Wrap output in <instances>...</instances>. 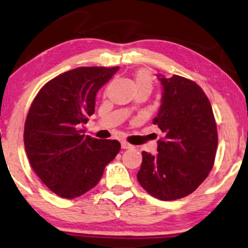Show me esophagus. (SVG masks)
Wrapping results in <instances>:
<instances>
[{"instance_id": "34e87169", "label": "esophagus", "mask_w": 248, "mask_h": 248, "mask_svg": "<svg viewBox=\"0 0 248 248\" xmlns=\"http://www.w3.org/2000/svg\"><path fill=\"white\" fill-rule=\"evenodd\" d=\"M121 146H122V148H123V149H131V148H133V146L131 144H128L127 141H122Z\"/></svg>"}]
</instances>
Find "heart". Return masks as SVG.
Here are the masks:
<instances>
[{"label":"heart","mask_w":248,"mask_h":248,"mask_svg":"<svg viewBox=\"0 0 248 248\" xmlns=\"http://www.w3.org/2000/svg\"><path fill=\"white\" fill-rule=\"evenodd\" d=\"M134 83H135L136 90L140 89H147L148 91H152L153 89V77L148 70L140 69L134 76Z\"/></svg>","instance_id":"1"}]
</instances>
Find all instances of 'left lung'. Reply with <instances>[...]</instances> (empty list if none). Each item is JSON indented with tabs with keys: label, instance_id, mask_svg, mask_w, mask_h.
I'll return each instance as SVG.
<instances>
[{
	"label": "left lung",
	"instance_id": "8db88e82",
	"mask_svg": "<svg viewBox=\"0 0 248 248\" xmlns=\"http://www.w3.org/2000/svg\"><path fill=\"white\" fill-rule=\"evenodd\" d=\"M162 86L161 105L153 123L164 133L157 155L143 152L137 180L151 196L171 201L192 193L212 169L217 129L212 107L192 80L157 75Z\"/></svg>",
	"mask_w": 248,
	"mask_h": 248
}]
</instances>
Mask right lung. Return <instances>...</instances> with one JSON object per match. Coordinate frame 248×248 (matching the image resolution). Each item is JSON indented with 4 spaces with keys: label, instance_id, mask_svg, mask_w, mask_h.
Returning a JSON list of instances; mask_svg holds the SVG:
<instances>
[{
    "label": "right lung",
    "instance_id": "1",
    "mask_svg": "<svg viewBox=\"0 0 248 248\" xmlns=\"http://www.w3.org/2000/svg\"><path fill=\"white\" fill-rule=\"evenodd\" d=\"M119 67H79L45 84L28 111L24 145L31 168L57 196L75 199L91 190L121 149L115 140L84 136L95 95Z\"/></svg>",
    "mask_w": 248,
    "mask_h": 248
}]
</instances>
